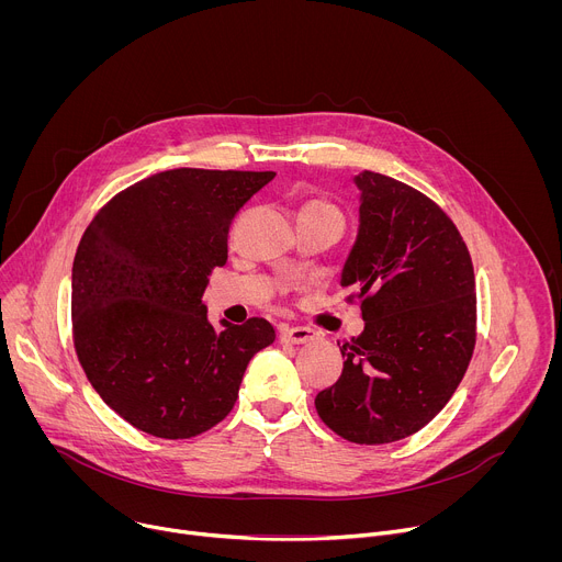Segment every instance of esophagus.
<instances>
[{"instance_id": "34e87169", "label": "esophagus", "mask_w": 562, "mask_h": 562, "mask_svg": "<svg viewBox=\"0 0 562 562\" xmlns=\"http://www.w3.org/2000/svg\"><path fill=\"white\" fill-rule=\"evenodd\" d=\"M315 338L317 334L308 327H280V340L286 345H306Z\"/></svg>"}]
</instances>
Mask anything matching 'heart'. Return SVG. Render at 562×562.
Instances as JSON below:
<instances>
[{
  "label": "heart",
  "instance_id": "b5f03b06",
  "mask_svg": "<svg viewBox=\"0 0 562 562\" xmlns=\"http://www.w3.org/2000/svg\"><path fill=\"white\" fill-rule=\"evenodd\" d=\"M300 215H331V217L342 220V213L329 200H308V202H304L302 209H300Z\"/></svg>",
  "mask_w": 562,
  "mask_h": 562
}]
</instances>
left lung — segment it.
<instances>
[{"instance_id":"obj_1","label":"left lung","mask_w":562,"mask_h":562,"mask_svg":"<svg viewBox=\"0 0 562 562\" xmlns=\"http://www.w3.org/2000/svg\"><path fill=\"white\" fill-rule=\"evenodd\" d=\"M360 228L340 284L364 331L340 347L338 382L315 395L323 423L349 442L403 440L431 423L475 347V280L462 235L425 193L362 171Z\"/></svg>"}]
</instances>
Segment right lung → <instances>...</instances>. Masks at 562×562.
I'll use <instances>...</instances> for the list:
<instances>
[{"instance_id":"add662e5","label":"right lung","mask_w":562,"mask_h":562,"mask_svg":"<svg viewBox=\"0 0 562 562\" xmlns=\"http://www.w3.org/2000/svg\"><path fill=\"white\" fill-rule=\"evenodd\" d=\"M273 171L173 169L117 193L72 260V342L89 382L135 429L184 440L233 409L265 317L215 329L202 293L228 258V226Z\"/></svg>"}]
</instances>
